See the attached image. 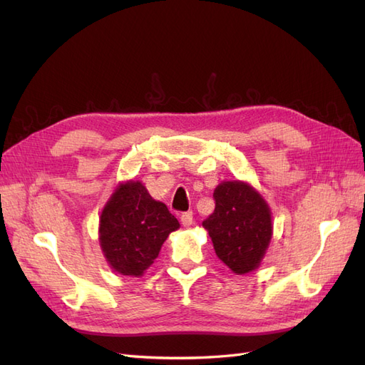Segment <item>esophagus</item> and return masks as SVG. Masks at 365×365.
Returning a JSON list of instances; mask_svg holds the SVG:
<instances>
[{
	"mask_svg": "<svg viewBox=\"0 0 365 365\" xmlns=\"http://www.w3.org/2000/svg\"><path fill=\"white\" fill-rule=\"evenodd\" d=\"M181 224L184 227H190L193 224V213L192 212H187L181 215Z\"/></svg>",
	"mask_w": 365,
	"mask_h": 365,
	"instance_id": "esophagus-1",
	"label": "esophagus"
}]
</instances>
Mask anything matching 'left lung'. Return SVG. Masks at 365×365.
<instances>
[{
	"mask_svg": "<svg viewBox=\"0 0 365 365\" xmlns=\"http://www.w3.org/2000/svg\"><path fill=\"white\" fill-rule=\"evenodd\" d=\"M215 212L202 227L212 237L216 256L235 274L256 269L272 237L271 210L247 182L224 181L213 193Z\"/></svg>",
	"mask_w": 365,
	"mask_h": 365,
	"instance_id": "left-lung-1",
	"label": "left lung"
}]
</instances>
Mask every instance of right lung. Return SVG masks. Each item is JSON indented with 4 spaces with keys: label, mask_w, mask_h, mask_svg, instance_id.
<instances>
[{
    "label": "right lung",
    "mask_w": 365,
    "mask_h": 365,
    "mask_svg": "<svg viewBox=\"0 0 365 365\" xmlns=\"http://www.w3.org/2000/svg\"><path fill=\"white\" fill-rule=\"evenodd\" d=\"M180 222L140 181L120 184L103 207L98 240L109 267L140 277L158 257L161 245Z\"/></svg>",
    "instance_id": "1"
}]
</instances>
